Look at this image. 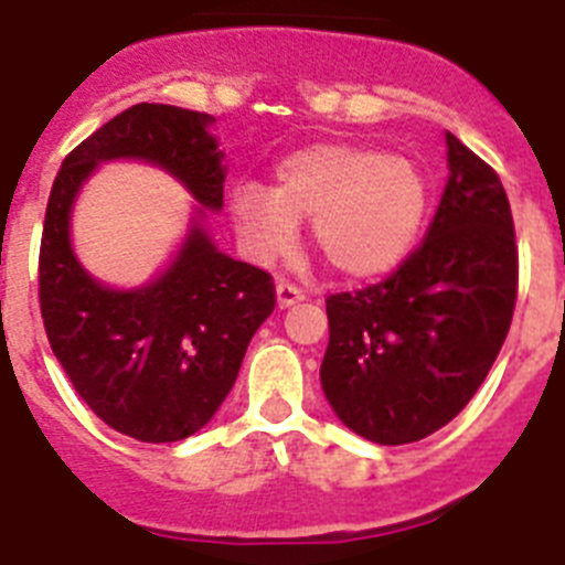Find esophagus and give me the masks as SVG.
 Masks as SVG:
<instances>
[{
	"label": "esophagus",
	"instance_id": "1",
	"mask_svg": "<svg viewBox=\"0 0 565 565\" xmlns=\"http://www.w3.org/2000/svg\"><path fill=\"white\" fill-rule=\"evenodd\" d=\"M302 297H306V294L299 291L294 282H288V279H279L277 282V306L279 308H291L294 302H299Z\"/></svg>",
	"mask_w": 565,
	"mask_h": 565
}]
</instances>
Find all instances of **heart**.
<instances>
[{"instance_id":"b5f03b06","label":"heart","mask_w":565,"mask_h":565,"mask_svg":"<svg viewBox=\"0 0 565 565\" xmlns=\"http://www.w3.org/2000/svg\"><path fill=\"white\" fill-rule=\"evenodd\" d=\"M232 214L248 252L268 263L297 243L311 221V243L348 279L393 271L427 214V183L416 163L351 141H319L288 152L274 167V189L239 183Z\"/></svg>"}]
</instances>
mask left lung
<instances>
[{"label":"left lung","instance_id":"8db88e82","mask_svg":"<svg viewBox=\"0 0 565 565\" xmlns=\"http://www.w3.org/2000/svg\"><path fill=\"white\" fill-rule=\"evenodd\" d=\"M450 181L422 246L362 291L331 294L322 391L353 433L422 441L476 396L518 299V243L498 172L447 132Z\"/></svg>","mask_w":565,"mask_h":565}]
</instances>
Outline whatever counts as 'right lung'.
Here are the masks:
<instances>
[{"label": "right lung", "mask_w": 565, "mask_h": 565, "mask_svg": "<svg viewBox=\"0 0 565 565\" xmlns=\"http://www.w3.org/2000/svg\"><path fill=\"white\" fill-rule=\"evenodd\" d=\"M214 118L172 104H135L64 158L44 212L39 306L47 342L87 407L113 430L181 441L232 391L246 348L277 306L271 274L226 257L194 226L169 271L138 291L89 277L70 248V206L98 161L141 158L169 169L209 209L223 206Z\"/></svg>", "instance_id": "1"}]
</instances>
